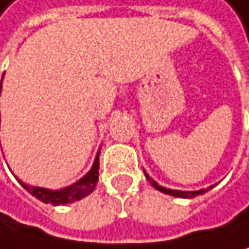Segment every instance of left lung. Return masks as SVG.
I'll use <instances>...</instances> for the list:
<instances>
[{"mask_svg":"<svg viewBox=\"0 0 249 249\" xmlns=\"http://www.w3.org/2000/svg\"><path fill=\"white\" fill-rule=\"evenodd\" d=\"M144 175H145V178L149 179L150 181V184L155 187V189H158L160 192H162V194H167V195H174V197H179V198H194V197H197V195H201V194H204V192H208L209 189H212L214 186H209L208 189H200V191H191V192H186V191H174V189H167V187H162V186H160L156 181H153V179L145 174L144 172Z\"/></svg>","mask_w":249,"mask_h":249,"instance_id":"8db88e82","label":"left lung"}]
</instances>
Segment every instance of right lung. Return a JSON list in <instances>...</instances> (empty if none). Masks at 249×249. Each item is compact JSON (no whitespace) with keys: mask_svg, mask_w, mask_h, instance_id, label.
<instances>
[{"mask_svg":"<svg viewBox=\"0 0 249 249\" xmlns=\"http://www.w3.org/2000/svg\"><path fill=\"white\" fill-rule=\"evenodd\" d=\"M1 85L0 83V94H1ZM97 179H99V153L94 160V164L91 170L88 174L80 178L77 183H74L68 187H63V189H58V191H51V189H45V187H37V186H29L23 181H18L21 183V186L24 189L29 192L31 195H34L35 198H38L43 203H51L54 206H58V204H68V203H72V201H77L82 200L83 197H87L91 192L94 191V187L97 184Z\"/></svg>","mask_w":249,"mask_h":249,"instance_id":"obj_1","label":"right lung"}]
</instances>
